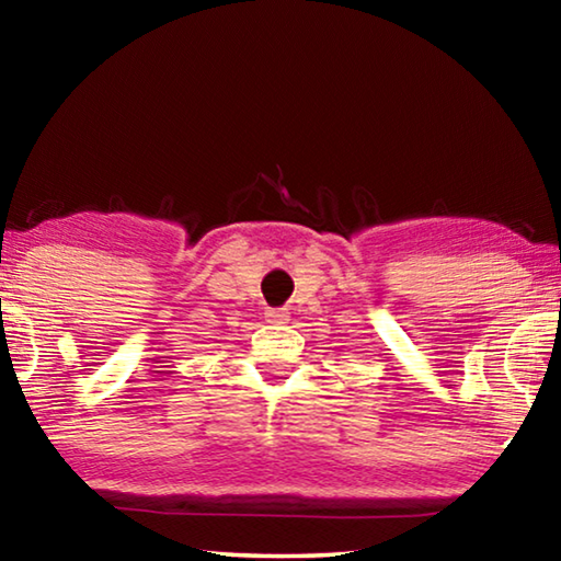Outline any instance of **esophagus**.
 <instances>
[{"mask_svg":"<svg viewBox=\"0 0 561 561\" xmlns=\"http://www.w3.org/2000/svg\"><path fill=\"white\" fill-rule=\"evenodd\" d=\"M267 321L270 323H287L289 321V311L287 309H270L267 311Z\"/></svg>","mask_w":561,"mask_h":561,"instance_id":"esophagus-1","label":"esophagus"}]
</instances>
